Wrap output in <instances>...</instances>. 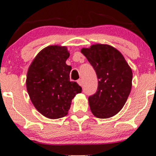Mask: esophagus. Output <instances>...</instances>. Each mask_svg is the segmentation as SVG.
Wrapping results in <instances>:
<instances>
[{"mask_svg": "<svg viewBox=\"0 0 156 156\" xmlns=\"http://www.w3.org/2000/svg\"><path fill=\"white\" fill-rule=\"evenodd\" d=\"M77 82H78V83L79 84L80 86H83V80H82V79H78V81H77Z\"/></svg>", "mask_w": 156, "mask_h": 156, "instance_id": "1", "label": "esophagus"}]
</instances>
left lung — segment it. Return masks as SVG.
<instances>
[{"instance_id": "obj_1", "label": "left lung", "mask_w": 156, "mask_h": 156, "mask_svg": "<svg viewBox=\"0 0 156 156\" xmlns=\"http://www.w3.org/2000/svg\"><path fill=\"white\" fill-rule=\"evenodd\" d=\"M81 53L95 71L97 92L89 97L91 112L98 118L106 119L117 114L128 100L133 73L123 55L108 44H93Z\"/></svg>"}]
</instances>
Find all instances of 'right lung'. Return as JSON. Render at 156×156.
<instances>
[{
  "mask_svg": "<svg viewBox=\"0 0 156 156\" xmlns=\"http://www.w3.org/2000/svg\"><path fill=\"white\" fill-rule=\"evenodd\" d=\"M67 47L51 45L37 54L29 68L26 87L37 110L49 119L65 117L74 97L82 88L69 80L72 67L67 65Z\"/></svg>",
  "mask_w": 156,
  "mask_h": 156,
  "instance_id": "obj_1",
  "label": "right lung"
}]
</instances>
